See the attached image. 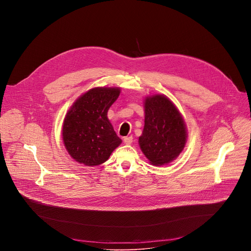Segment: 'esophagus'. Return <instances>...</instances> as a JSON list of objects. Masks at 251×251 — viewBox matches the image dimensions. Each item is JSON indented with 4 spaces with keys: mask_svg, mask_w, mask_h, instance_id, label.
<instances>
[{
    "mask_svg": "<svg viewBox=\"0 0 251 251\" xmlns=\"http://www.w3.org/2000/svg\"><path fill=\"white\" fill-rule=\"evenodd\" d=\"M123 141H124V144H126V145H130L131 143L133 142V137H131V136H129V137H125Z\"/></svg>",
    "mask_w": 251,
    "mask_h": 251,
    "instance_id": "1",
    "label": "esophagus"
}]
</instances>
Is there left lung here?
Masks as SVG:
<instances>
[{
	"mask_svg": "<svg viewBox=\"0 0 251 251\" xmlns=\"http://www.w3.org/2000/svg\"><path fill=\"white\" fill-rule=\"evenodd\" d=\"M185 122L172 101L163 95L145 100V125L139 145L151 164L161 166L172 162L185 147Z\"/></svg>",
	"mask_w": 251,
	"mask_h": 251,
	"instance_id": "obj_1",
	"label": "left lung"
}]
</instances>
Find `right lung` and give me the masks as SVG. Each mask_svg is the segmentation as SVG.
I'll use <instances>...</instances> for the list:
<instances>
[{
  "label": "right lung",
  "instance_id": "add662e5",
  "mask_svg": "<svg viewBox=\"0 0 251 251\" xmlns=\"http://www.w3.org/2000/svg\"><path fill=\"white\" fill-rule=\"evenodd\" d=\"M120 94L119 88L97 87L81 95L67 112L62 138L78 163L97 166L108 160L122 140L116 135L107 112Z\"/></svg>",
  "mask_w": 251,
  "mask_h": 251
}]
</instances>
